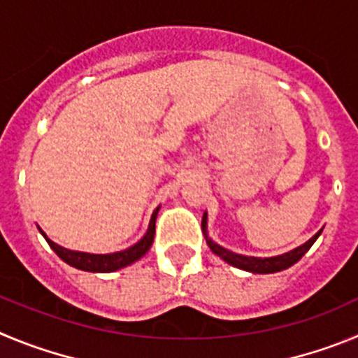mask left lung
I'll use <instances>...</instances> for the list:
<instances>
[{"mask_svg": "<svg viewBox=\"0 0 358 358\" xmlns=\"http://www.w3.org/2000/svg\"><path fill=\"white\" fill-rule=\"evenodd\" d=\"M207 214L203 215L201 219V230L203 234H205V239H207V244L208 248H210L212 251H214L215 255L221 257V259L224 260V262L231 264V266L239 267V269H244V271H251V273H276V271H282V269H287V267H291L292 264L298 262L301 257L307 253L308 250H310L312 244L315 243V239L320 237L321 230L317 231V234L312 237V239H308L307 243L301 244V246H298L296 250L289 251V253H283V255H278V257H269V259H259V257H244V255H237V253H234V251L230 250H224V248H221L219 244H215L214 241L210 239L207 235Z\"/></svg>", "mask_w": 358, "mask_h": 358, "instance_id": "left-lung-1", "label": "left lung"}]
</instances>
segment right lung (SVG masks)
Wrapping results in <instances>:
<instances>
[{"mask_svg":"<svg viewBox=\"0 0 358 358\" xmlns=\"http://www.w3.org/2000/svg\"><path fill=\"white\" fill-rule=\"evenodd\" d=\"M157 208L151 215L150 221V228H148L146 235H144L143 239L139 241L137 244H134L131 248L124 251H117V253H108V255H92V253H80V251H71L67 248L59 246V244H55L53 241H50L46 237L43 230L41 234L46 237L48 244L51 246V250L64 260L69 266L76 267V269H82V271H92V273H110L115 271V269H121V267L128 266V264L135 262V260H139L141 257L150 250V246L153 244V237H155V221H157Z\"/></svg>","mask_w":358,"mask_h":358,"instance_id":"right-lung-1","label":"right lung"}]
</instances>
